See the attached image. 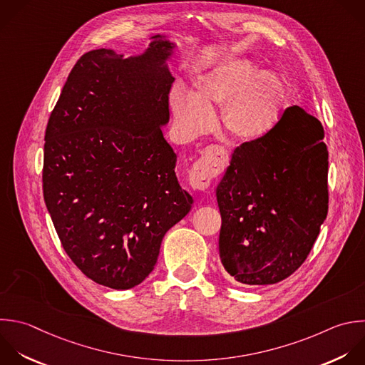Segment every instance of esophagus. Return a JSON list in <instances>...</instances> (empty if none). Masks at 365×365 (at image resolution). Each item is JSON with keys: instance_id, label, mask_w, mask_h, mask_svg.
Returning <instances> with one entry per match:
<instances>
[{"instance_id": "34e87169", "label": "esophagus", "mask_w": 365, "mask_h": 365, "mask_svg": "<svg viewBox=\"0 0 365 365\" xmlns=\"http://www.w3.org/2000/svg\"><path fill=\"white\" fill-rule=\"evenodd\" d=\"M225 153L217 145L208 147L202 155L194 163L190 171V184L194 190L205 191L210 188L214 177L218 174Z\"/></svg>"}]
</instances>
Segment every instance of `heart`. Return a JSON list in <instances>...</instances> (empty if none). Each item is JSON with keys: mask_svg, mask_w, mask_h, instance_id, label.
I'll list each match as a JSON object with an SVG mask.
<instances>
[{"mask_svg": "<svg viewBox=\"0 0 365 365\" xmlns=\"http://www.w3.org/2000/svg\"><path fill=\"white\" fill-rule=\"evenodd\" d=\"M252 73V64L234 60L221 64L194 81L192 96L175 88L171 107L177 124L187 135L212 125V110L220 107V121L231 137L254 141L275 124L282 103V84L271 73Z\"/></svg>", "mask_w": 365, "mask_h": 365, "instance_id": "b5f03b06", "label": "heart"}]
</instances>
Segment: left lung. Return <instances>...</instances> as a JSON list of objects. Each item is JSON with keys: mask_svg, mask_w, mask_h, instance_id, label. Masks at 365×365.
<instances>
[{"mask_svg": "<svg viewBox=\"0 0 365 365\" xmlns=\"http://www.w3.org/2000/svg\"><path fill=\"white\" fill-rule=\"evenodd\" d=\"M321 123L287 108L261 138L234 150L217 187L220 258L245 285L275 284L307 259L328 212Z\"/></svg>", "mask_w": 365, "mask_h": 365, "instance_id": "obj_1", "label": "left lung"}]
</instances>
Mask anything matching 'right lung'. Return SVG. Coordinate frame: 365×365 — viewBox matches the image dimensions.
<instances>
[{"label":"right lung","instance_id":"add662e5","mask_svg":"<svg viewBox=\"0 0 365 365\" xmlns=\"http://www.w3.org/2000/svg\"><path fill=\"white\" fill-rule=\"evenodd\" d=\"M153 38L134 58L86 53L46 130L43 191L61 245L84 275L114 289L147 278L165 232L192 204L161 131L170 118L173 47Z\"/></svg>","mask_w":365,"mask_h":365}]
</instances>
